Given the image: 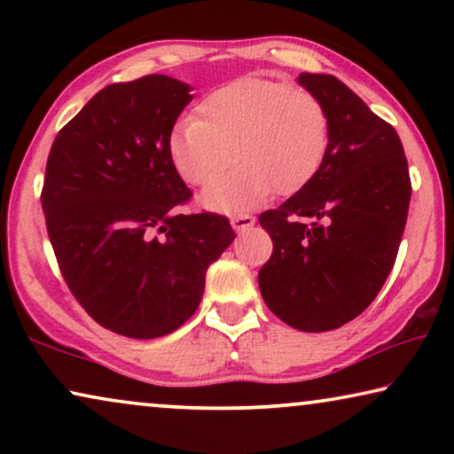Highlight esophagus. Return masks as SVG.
Returning <instances> with one entry per match:
<instances>
[{
    "mask_svg": "<svg viewBox=\"0 0 454 454\" xmlns=\"http://www.w3.org/2000/svg\"><path fill=\"white\" fill-rule=\"evenodd\" d=\"M254 223H256V219H254L252 215H235V216H231V227L238 233L247 231V229L254 227Z\"/></svg>",
    "mask_w": 454,
    "mask_h": 454,
    "instance_id": "obj_1",
    "label": "esophagus"
}]
</instances>
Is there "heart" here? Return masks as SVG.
Here are the masks:
<instances>
[{
  "label": "heart",
  "mask_w": 454,
  "mask_h": 454,
  "mask_svg": "<svg viewBox=\"0 0 454 454\" xmlns=\"http://www.w3.org/2000/svg\"><path fill=\"white\" fill-rule=\"evenodd\" d=\"M331 117L312 92L285 82L239 78L208 92L196 105V120L179 121L167 142L173 169L185 184H209L228 162L229 176L198 196L202 208L246 213L272 192L291 196L306 188L325 165Z\"/></svg>",
  "instance_id": "heart-1"
}]
</instances>
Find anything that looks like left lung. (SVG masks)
Returning a JSON list of instances; mask_svg holds the SVG:
<instances>
[{
	"mask_svg": "<svg viewBox=\"0 0 454 454\" xmlns=\"http://www.w3.org/2000/svg\"><path fill=\"white\" fill-rule=\"evenodd\" d=\"M331 117L325 165L260 215L272 256L258 272L270 312L303 333L347 325L374 301L405 231L411 182L395 128L331 74L297 78Z\"/></svg>",
	"mask_w": 454,
	"mask_h": 454,
	"instance_id": "1",
	"label": "left lung"
}]
</instances>
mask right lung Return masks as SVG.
Here are the masks:
<instances>
[{
  "instance_id": "obj_1",
  "label": "right lung",
  "mask_w": 454,
  "mask_h": 454,
  "mask_svg": "<svg viewBox=\"0 0 454 454\" xmlns=\"http://www.w3.org/2000/svg\"><path fill=\"white\" fill-rule=\"evenodd\" d=\"M190 92L163 74L105 86L47 159L41 202L61 275L90 318L129 339L177 331L235 239L225 216L177 215L192 192L167 142Z\"/></svg>"
}]
</instances>
